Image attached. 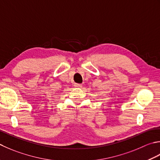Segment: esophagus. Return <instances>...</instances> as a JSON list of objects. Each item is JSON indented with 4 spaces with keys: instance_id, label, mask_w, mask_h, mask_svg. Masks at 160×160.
I'll return each mask as SVG.
<instances>
[{
    "instance_id": "34e87169",
    "label": "esophagus",
    "mask_w": 160,
    "mask_h": 160,
    "mask_svg": "<svg viewBox=\"0 0 160 160\" xmlns=\"http://www.w3.org/2000/svg\"><path fill=\"white\" fill-rule=\"evenodd\" d=\"M74 86L77 87V88H81V87H82V85L79 84V83H76L75 85H74Z\"/></svg>"
}]
</instances>
